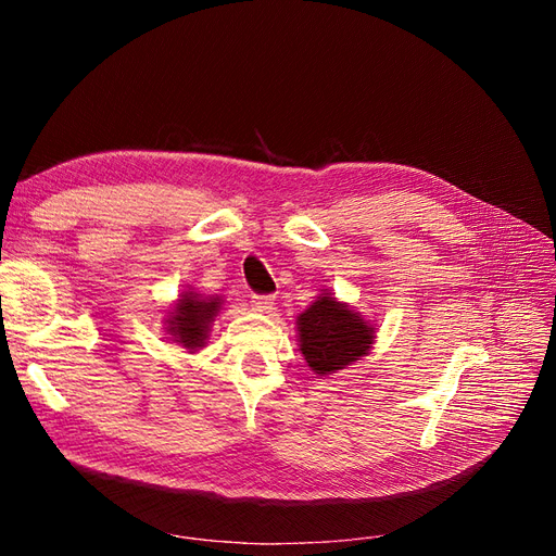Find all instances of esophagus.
Masks as SVG:
<instances>
[{"mask_svg": "<svg viewBox=\"0 0 556 556\" xmlns=\"http://www.w3.org/2000/svg\"><path fill=\"white\" fill-rule=\"evenodd\" d=\"M274 304H276V296L271 294H252V308L260 313H271Z\"/></svg>", "mask_w": 556, "mask_h": 556, "instance_id": "1", "label": "esophagus"}]
</instances>
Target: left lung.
Segmentation results:
<instances>
[{
  "label": "left lung",
  "instance_id": "obj_1",
  "mask_svg": "<svg viewBox=\"0 0 556 556\" xmlns=\"http://www.w3.org/2000/svg\"><path fill=\"white\" fill-rule=\"evenodd\" d=\"M299 350L311 371L329 376L366 357L376 341V327L341 304L331 292H323L296 317Z\"/></svg>",
  "mask_w": 556,
  "mask_h": 556
}]
</instances>
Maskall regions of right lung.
<instances>
[{
    "mask_svg": "<svg viewBox=\"0 0 556 556\" xmlns=\"http://www.w3.org/2000/svg\"><path fill=\"white\" fill-rule=\"evenodd\" d=\"M220 296H201L192 290L182 292L169 315L164 317V329L174 343L188 348L190 352L201 350L208 339L215 315L220 313Z\"/></svg>",
    "mask_w": 556,
    "mask_h": 556,
    "instance_id": "1",
    "label": "right lung"
}]
</instances>
